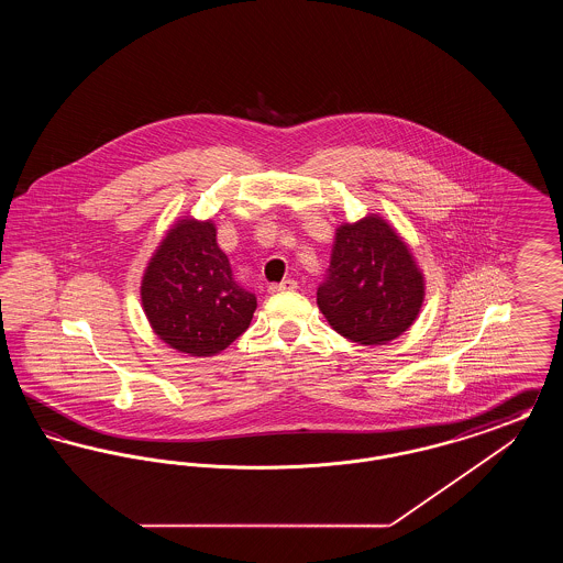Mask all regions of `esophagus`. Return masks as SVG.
<instances>
[{
    "mask_svg": "<svg viewBox=\"0 0 563 563\" xmlns=\"http://www.w3.org/2000/svg\"><path fill=\"white\" fill-rule=\"evenodd\" d=\"M297 289V280L294 278H287L283 283H276V285H269V294H285V291H294Z\"/></svg>",
    "mask_w": 563,
    "mask_h": 563,
    "instance_id": "esophagus-1",
    "label": "esophagus"
}]
</instances>
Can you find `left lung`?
<instances>
[{
    "instance_id": "left-lung-1",
    "label": "left lung",
    "mask_w": 563,
    "mask_h": 563,
    "mask_svg": "<svg viewBox=\"0 0 563 563\" xmlns=\"http://www.w3.org/2000/svg\"><path fill=\"white\" fill-rule=\"evenodd\" d=\"M424 289V274L409 244L382 214L369 213L335 230L329 276L317 303L340 335L377 346L416 322Z\"/></svg>"
}]
</instances>
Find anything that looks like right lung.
Listing matches in <instances>:
<instances>
[{
	"instance_id": "right-lung-1",
	"label": "right lung",
	"mask_w": 563,
	"mask_h": 563,
	"mask_svg": "<svg viewBox=\"0 0 563 563\" xmlns=\"http://www.w3.org/2000/svg\"><path fill=\"white\" fill-rule=\"evenodd\" d=\"M141 303L164 344L189 356H214L246 331L257 297L234 280L213 221L188 214L166 230L147 262Z\"/></svg>"
}]
</instances>
